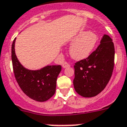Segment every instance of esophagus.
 <instances>
[{
  "mask_svg": "<svg viewBox=\"0 0 127 127\" xmlns=\"http://www.w3.org/2000/svg\"><path fill=\"white\" fill-rule=\"evenodd\" d=\"M62 67H64V68H66V67H69V64L67 62H65L63 63Z\"/></svg>",
  "mask_w": 127,
  "mask_h": 127,
  "instance_id": "obj_1",
  "label": "esophagus"
}]
</instances>
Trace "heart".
I'll use <instances>...</instances> for the list:
<instances>
[{
  "label": "heart",
  "mask_w": 127,
  "mask_h": 127,
  "mask_svg": "<svg viewBox=\"0 0 127 127\" xmlns=\"http://www.w3.org/2000/svg\"><path fill=\"white\" fill-rule=\"evenodd\" d=\"M98 41V36L89 31H81L71 40L72 44L69 54L74 60H81L89 56L94 50Z\"/></svg>",
  "instance_id": "1"
}]
</instances>
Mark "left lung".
Segmentation results:
<instances>
[{
  "label": "left lung",
  "mask_w": 127,
  "mask_h": 127,
  "mask_svg": "<svg viewBox=\"0 0 127 127\" xmlns=\"http://www.w3.org/2000/svg\"><path fill=\"white\" fill-rule=\"evenodd\" d=\"M115 48L109 36L104 35L100 44L87 58L74 65V89L83 97L98 95L105 88L113 73Z\"/></svg>",
  "instance_id": "8db88e82"
}]
</instances>
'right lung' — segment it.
Instances as JSON below:
<instances>
[{
	"label": "right lung",
	"instance_id": "add662e5",
	"mask_svg": "<svg viewBox=\"0 0 127 127\" xmlns=\"http://www.w3.org/2000/svg\"><path fill=\"white\" fill-rule=\"evenodd\" d=\"M14 38L12 45V62L14 76L18 85L29 98L37 102H45L56 92V81L62 66L47 65L39 70L25 68L16 57Z\"/></svg>",
	"mask_w": 127,
	"mask_h": 127
}]
</instances>
